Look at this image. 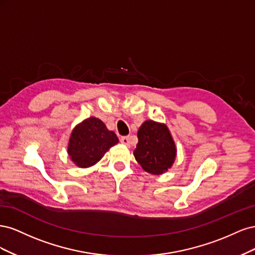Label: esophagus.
<instances>
[{
	"label": "esophagus",
	"mask_w": 255,
	"mask_h": 255,
	"mask_svg": "<svg viewBox=\"0 0 255 255\" xmlns=\"http://www.w3.org/2000/svg\"><path fill=\"white\" fill-rule=\"evenodd\" d=\"M120 141H121V143L126 144V145H128V146L129 145V139H128V136H123V137H121Z\"/></svg>",
	"instance_id": "1"
}]
</instances>
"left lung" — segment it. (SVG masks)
<instances>
[{
    "label": "left lung",
    "instance_id": "8db88e82",
    "mask_svg": "<svg viewBox=\"0 0 255 255\" xmlns=\"http://www.w3.org/2000/svg\"><path fill=\"white\" fill-rule=\"evenodd\" d=\"M138 143L133 154L145 172L160 175L167 172L176 157V145L165 123L145 120L137 132Z\"/></svg>",
    "mask_w": 255,
    "mask_h": 255
}]
</instances>
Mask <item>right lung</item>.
I'll use <instances>...</instances> for the list:
<instances>
[{
  "label": "right lung",
  "mask_w": 255,
  "mask_h": 255,
  "mask_svg": "<svg viewBox=\"0 0 255 255\" xmlns=\"http://www.w3.org/2000/svg\"><path fill=\"white\" fill-rule=\"evenodd\" d=\"M119 139L102 120L89 117L76 125L69 137L67 152L75 166L89 168L96 165Z\"/></svg>",
  "instance_id": "1"
}]
</instances>
